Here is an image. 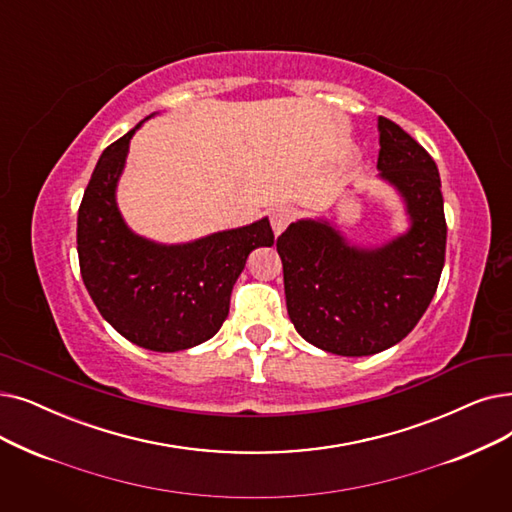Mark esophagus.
<instances>
[{
    "mask_svg": "<svg viewBox=\"0 0 512 512\" xmlns=\"http://www.w3.org/2000/svg\"><path fill=\"white\" fill-rule=\"evenodd\" d=\"M295 215H297V211H295V207H291V205H280V207L272 209L270 221H272L274 234H276V236L282 234V232L288 228V224H291V221L295 219Z\"/></svg>",
    "mask_w": 512,
    "mask_h": 512,
    "instance_id": "esophagus-1",
    "label": "esophagus"
}]
</instances>
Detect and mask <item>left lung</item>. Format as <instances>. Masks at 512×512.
<instances>
[{
    "mask_svg": "<svg viewBox=\"0 0 512 512\" xmlns=\"http://www.w3.org/2000/svg\"><path fill=\"white\" fill-rule=\"evenodd\" d=\"M379 177L410 226L381 247L351 244L335 221L297 219L278 236L288 318L328 353L360 358L402 341L425 314L446 261V215L431 154L379 117Z\"/></svg>",
    "mask_w": 512,
    "mask_h": 512,
    "instance_id": "left-lung-1",
    "label": "left lung"
}]
</instances>
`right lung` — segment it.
Returning a JSON list of instances; mask_svg holds the SVG:
<instances>
[{
	"instance_id": "right-lung-1",
	"label": "right lung",
	"mask_w": 512,
	"mask_h": 512,
	"mask_svg": "<svg viewBox=\"0 0 512 512\" xmlns=\"http://www.w3.org/2000/svg\"><path fill=\"white\" fill-rule=\"evenodd\" d=\"M144 121L102 152L79 207L77 253L102 318L127 341L171 353L201 345L221 328L247 257L272 247L274 232L268 217L184 244L133 232L119 211L117 186Z\"/></svg>"
}]
</instances>
